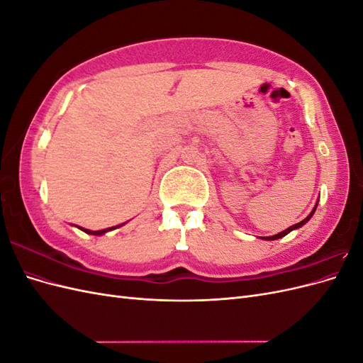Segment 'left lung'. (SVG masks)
I'll use <instances>...</instances> for the list:
<instances>
[{
  "label": "left lung",
  "instance_id": "left-lung-1",
  "mask_svg": "<svg viewBox=\"0 0 363 363\" xmlns=\"http://www.w3.org/2000/svg\"><path fill=\"white\" fill-rule=\"evenodd\" d=\"M316 206L318 204H315V207H313V211L309 213V216H307V218H304L303 219V221L301 223H298V224H294V225H291L289 228H286V230H284V232H280V233H277V235H274V236H268V238H263V239H267V240H276V239H280V238H283V236H286L288 233H291L292 232V230H295V228H300L301 225H304L307 221H309V219L312 218V215L315 213V211H316Z\"/></svg>",
  "mask_w": 363,
  "mask_h": 363
}]
</instances>
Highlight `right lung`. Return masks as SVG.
<instances>
[{"label": "right lung", "mask_w": 363, "mask_h": 363, "mask_svg": "<svg viewBox=\"0 0 363 363\" xmlns=\"http://www.w3.org/2000/svg\"><path fill=\"white\" fill-rule=\"evenodd\" d=\"M123 225V224H121ZM121 225H115V227H108V228H104V230H96V232H92V230H87V228H82V227H79V228H82L84 233H87V235H94V236H100V235H104V233H107V232H111V230H115V228H118V227H121Z\"/></svg>", "instance_id": "obj_1"}]
</instances>
